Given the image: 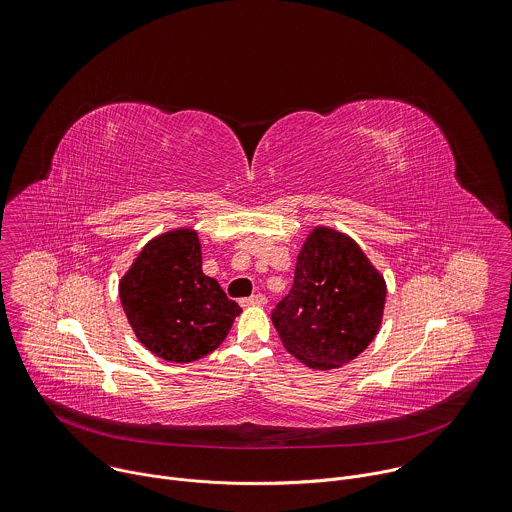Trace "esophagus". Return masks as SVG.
Wrapping results in <instances>:
<instances>
[{"label":"esophagus","mask_w":512,"mask_h":512,"mask_svg":"<svg viewBox=\"0 0 512 512\" xmlns=\"http://www.w3.org/2000/svg\"><path fill=\"white\" fill-rule=\"evenodd\" d=\"M240 304H242L244 308H248V306H264V304H266V296H264V294H252V296H248V298H242Z\"/></svg>","instance_id":"34e87169"}]
</instances>
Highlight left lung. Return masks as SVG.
<instances>
[{"label": "left lung", "mask_w": 512, "mask_h": 512, "mask_svg": "<svg viewBox=\"0 0 512 512\" xmlns=\"http://www.w3.org/2000/svg\"><path fill=\"white\" fill-rule=\"evenodd\" d=\"M384 276L344 232L316 226L304 240L294 284L272 312L284 348L314 370L348 364L380 330Z\"/></svg>", "instance_id": "left-lung-1"}]
</instances>
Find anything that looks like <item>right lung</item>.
Segmentation results:
<instances>
[{"instance_id":"add662e5","label":"right lung","mask_w":512,"mask_h":512,"mask_svg":"<svg viewBox=\"0 0 512 512\" xmlns=\"http://www.w3.org/2000/svg\"><path fill=\"white\" fill-rule=\"evenodd\" d=\"M120 300L136 338L176 364L216 350L242 312L202 272V248L192 228L152 238L122 276Z\"/></svg>"}]
</instances>
